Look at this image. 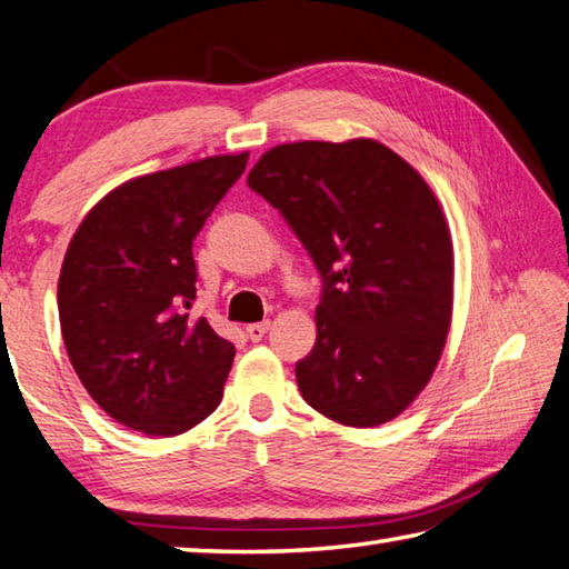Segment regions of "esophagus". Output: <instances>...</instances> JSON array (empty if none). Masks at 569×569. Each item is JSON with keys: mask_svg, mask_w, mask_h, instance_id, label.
Returning <instances> with one entry per match:
<instances>
[{"mask_svg": "<svg viewBox=\"0 0 569 569\" xmlns=\"http://www.w3.org/2000/svg\"><path fill=\"white\" fill-rule=\"evenodd\" d=\"M267 331H270V321H257V325L248 327V337L252 341H260L267 335Z\"/></svg>", "mask_w": 569, "mask_h": 569, "instance_id": "esophagus-1", "label": "esophagus"}]
</instances>
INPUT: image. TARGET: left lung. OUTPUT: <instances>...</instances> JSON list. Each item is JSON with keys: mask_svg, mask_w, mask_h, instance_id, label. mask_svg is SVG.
Instances as JSON below:
<instances>
[{"mask_svg": "<svg viewBox=\"0 0 569 569\" xmlns=\"http://www.w3.org/2000/svg\"><path fill=\"white\" fill-rule=\"evenodd\" d=\"M248 186L282 212L321 274L317 341L297 361L315 411L369 428L431 379L453 315V242L433 190L371 138L267 151Z\"/></svg>", "mask_w": 569, "mask_h": 569, "instance_id": "obj_1", "label": "left lung"}]
</instances>
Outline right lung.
I'll use <instances>...</instances> for the list:
<instances>
[{
    "label": "right lung",
    "mask_w": 569,
    "mask_h": 569,
    "mask_svg": "<svg viewBox=\"0 0 569 569\" xmlns=\"http://www.w3.org/2000/svg\"><path fill=\"white\" fill-rule=\"evenodd\" d=\"M248 153L212 156L118 186L73 232L59 277V319L73 371L133 431L178 436L218 409L234 347L196 299L192 240Z\"/></svg>",
    "instance_id": "add662e5"
}]
</instances>
